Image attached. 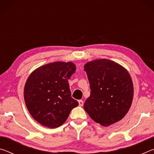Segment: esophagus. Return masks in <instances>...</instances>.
<instances>
[{
	"instance_id": "34e87169",
	"label": "esophagus",
	"mask_w": 154,
	"mask_h": 154,
	"mask_svg": "<svg viewBox=\"0 0 154 154\" xmlns=\"http://www.w3.org/2000/svg\"><path fill=\"white\" fill-rule=\"evenodd\" d=\"M78 102H79V105L80 106H82L83 105V101L82 100H79Z\"/></svg>"
}]
</instances>
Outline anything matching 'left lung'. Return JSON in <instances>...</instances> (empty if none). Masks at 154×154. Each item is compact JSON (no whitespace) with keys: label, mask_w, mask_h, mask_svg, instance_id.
Wrapping results in <instances>:
<instances>
[{"label":"left lung","mask_w":154,"mask_h":154,"mask_svg":"<svg viewBox=\"0 0 154 154\" xmlns=\"http://www.w3.org/2000/svg\"><path fill=\"white\" fill-rule=\"evenodd\" d=\"M90 96L83 108L96 123L109 126L122 119L131 106L133 84L124 67L107 59L96 60L84 66Z\"/></svg>","instance_id":"1"}]
</instances>
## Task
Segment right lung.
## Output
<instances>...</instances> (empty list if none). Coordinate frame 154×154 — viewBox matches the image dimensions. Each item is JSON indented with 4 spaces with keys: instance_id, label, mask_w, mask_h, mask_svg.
Returning a JSON list of instances; mask_svg holds the SVG:
<instances>
[{
    "instance_id": "add662e5",
    "label": "right lung",
    "mask_w": 154,
    "mask_h": 154,
    "mask_svg": "<svg viewBox=\"0 0 154 154\" xmlns=\"http://www.w3.org/2000/svg\"><path fill=\"white\" fill-rule=\"evenodd\" d=\"M76 71L71 62H56L41 66L28 78L24 100L32 118L43 126L55 128L66 120L79 105L71 97L69 79Z\"/></svg>"
}]
</instances>
